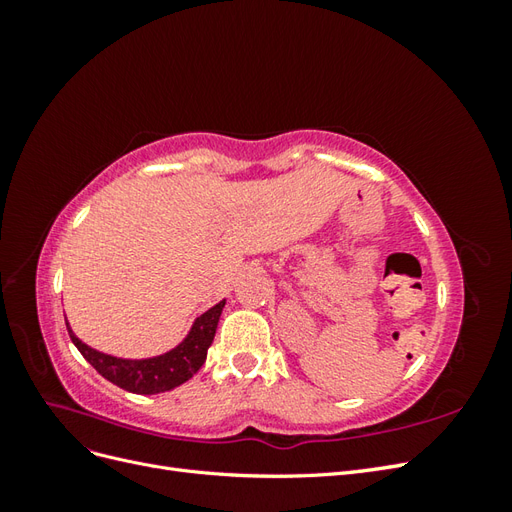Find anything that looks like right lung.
<instances>
[{
    "instance_id": "add662e5",
    "label": "right lung",
    "mask_w": 512,
    "mask_h": 512,
    "mask_svg": "<svg viewBox=\"0 0 512 512\" xmlns=\"http://www.w3.org/2000/svg\"><path fill=\"white\" fill-rule=\"evenodd\" d=\"M224 305L226 299L207 309L205 314H200L192 322L188 335H185L175 348H170L168 352L158 356H149V359H121V356L100 352L81 342L70 329V322H66V327L72 344L79 348V352L85 356V361L94 367L100 376L130 393L156 395L173 391L175 386L188 382L196 371L203 367L207 359V350L213 344L215 329H218Z\"/></svg>"
}]
</instances>
